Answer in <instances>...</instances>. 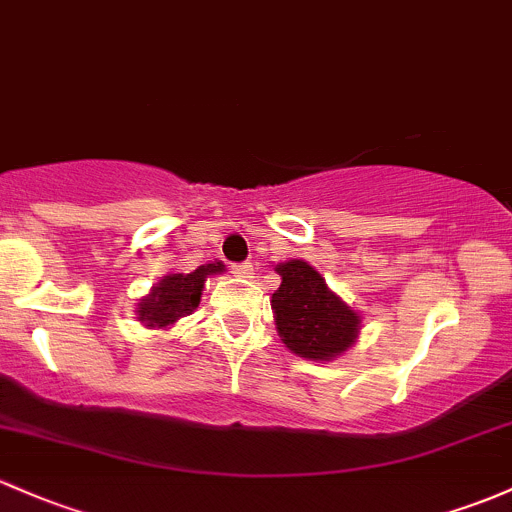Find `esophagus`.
<instances>
[{"label":"esophagus","mask_w":512,"mask_h":512,"mask_svg":"<svg viewBox=\"0 0 512 512\" xmlns=\"http://www.w3.org/2000/svg\"><path fill=\"white\" fill-rule=\"evenodd\" d=\"M232 271L239 278H254V266L251 263H236V266H232Z\"/></svg>","instance_id":"1"}]
</instances>
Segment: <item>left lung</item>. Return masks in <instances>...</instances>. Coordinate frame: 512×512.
Masks as SVG:
<instances>
[{
	"label": "left lung",
	"instance_id": "left-lung-1",
	"mask_svg": "<svg viewBox=\"0 0 512 512\" xmlns=\"http://www.w3.org/2000/svg\"><path fill=\"white\" fill-rule=\"evenodd\" d=\"M276 271L280 288L271 307L283 344L310 361L342 356L359 337V312L334 295L320 273L300 258L278 263Z\"/></svg>",
	"mask_w": 512,
	"mask_h": 512
}]
</instances>
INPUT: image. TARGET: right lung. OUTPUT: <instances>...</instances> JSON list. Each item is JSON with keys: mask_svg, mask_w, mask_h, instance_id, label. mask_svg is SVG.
Here are the masks:
<instances>
[{"mask_svg": "<svg viewBox=\"0 0 512 512\" xmlns=\"http://www.w3.org/2000/svg\"><path fill=\"white\" fill-rule=\"evenodd\" d=\"M224 271V263H205L197 266L192 273H170L163 276L161 283L153 285L151 293L139 302V322H144L148 329H163L178 322L180 317L192 315L195 307L200 305L202 288L210 276Z\"/></svg>", "mask_w": 512, "mask_h": 512, "instance_id": "right-lung-1", "label": "right lung"}]
</instances>
